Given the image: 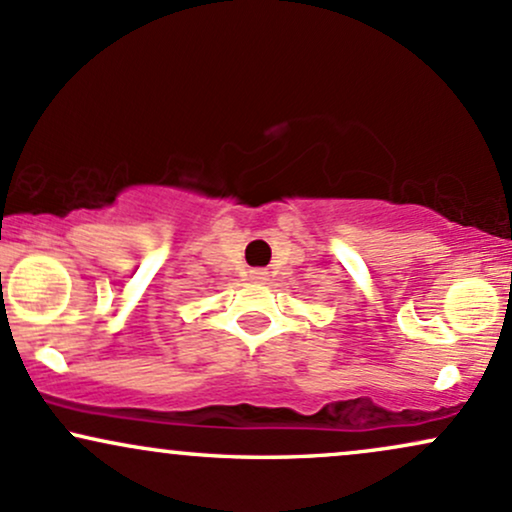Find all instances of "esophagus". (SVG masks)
<instances>
[{
	"instance_id": "esophagus-1",
	"label": "esophagus",
	"mask_w": 512,
	"mask_h": 512,
	"mask_svg": "<svg viewBox=\"0 0 512 512\" xmlns=\"http://www.w3.org/2000/svg\"><path fill=\"white\" fill-rule=\"evenodd\" d=\"M250 276H252V279H255V281H264V279H267V272H264V269H252Z\"/></svg>"
}]
</instances>
